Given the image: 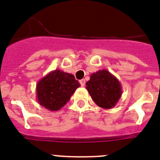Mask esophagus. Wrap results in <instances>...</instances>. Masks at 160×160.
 <instances>
[{"instance_id":"esophagus-1","label":"esophagus","mask_w":160,"mask_h":160,"mask_svg":"<svg viewBox=\"0 0 160 160\" xmlns=\"http://www.w3.org/2000/svg\"><path fill=\"white\" fill-rule=\"evenodd\" d=\"M80 85L82 87H84V85H85V80H84V79H82V80H80Z\"/></svg>"}]
</instances>
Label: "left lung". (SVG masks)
Here are the masks:
<instances>
[{
    "label": "left lung",
    "instance_id": "left-lung-1",
    "mask_svg": "<svg viewBox=\"0 0 160 160\" xmlns=\"http://www.w3.org/2000/svg\"><path fill=\"white\" fill-rule=\"evenodd\" d=\"M86 89L98 107L110 109L116 106L122 89L119 80L107 70H99L90 76Z\"/></svg>",
    "mask_w": 160,
    "mask_h": 160
}]
</instances>
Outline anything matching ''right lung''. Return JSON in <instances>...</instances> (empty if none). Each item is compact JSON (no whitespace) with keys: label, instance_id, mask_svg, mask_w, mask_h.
Returning a JSON list of instances; mask_svg holds the SVG:
<instances>
[{"label":"right lung","instance_id":"add662e5","mask_svg":"<svg viewBox=\"0 0 160 160\" xmlns=\"http://www.w3.org/2000/svg\"><path fill=\"white\" fill-rule=\"evenodd\" d=\"M80 86L75 76L60 70L49 72L36 85L37 100L49 111H58L67 104Z\"/></svg>","mask_w":160,"mask_h":160}]
</instances>
